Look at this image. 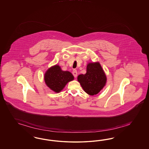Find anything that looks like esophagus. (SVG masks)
<instances>
[{"instance_id": "34e87169", "label": "esophagus", "mask_w": 149, "mask_h": 149, "mask_svg": "<svg viewBox=\"0 0 149 149\" xmlns=\"http://www.w3.org/2000/svg\"><path fill=\"white\" fill-rule=\"evenodd\" d=\"M72 74H73L74 77H77V71L76 70H73V71H72Z\"/></svg>"}]
</instances>
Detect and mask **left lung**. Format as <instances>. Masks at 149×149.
<instances>
[{"instance_id": "obj_1", "label": "left lung", "mask_w": 149, "mask_h": 149, "mask_svg": "<svg viewBox=\"0 0 149 149\" xmlns=\"http://www.w3.org/2000/svg\"><path fill=\"white\" fill-rule=\"evenodd\" d=\"M107 76L98 62L88 63L85 74L77 77V81L84 91L91 95H97L107 83Z\"/></svg>"}]
</instances>
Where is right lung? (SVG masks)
Returning <instances> with one entry per match:
<instances>
[{"mask_svg":"<svg viewBox=\"0 0 149 149\" xmlns=\"http://www.w3.org/2000/svg\"><path fill=\"white\" fill-rule=\"evenodd\" d=\"M74 77L68 71H63L58 65H54L49 68L44 74L46 86L56 93L63 90L69 82L72 81Z\"/></svg>","mask_w":149,"mask_h":149,"instance_id":"add662e5","label":"right lung"}]
</instances>
